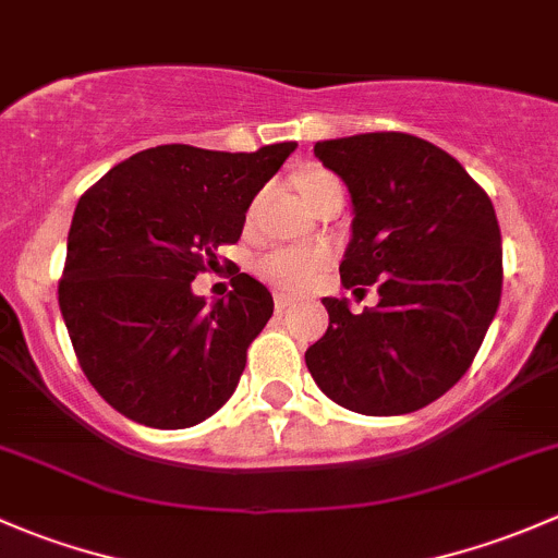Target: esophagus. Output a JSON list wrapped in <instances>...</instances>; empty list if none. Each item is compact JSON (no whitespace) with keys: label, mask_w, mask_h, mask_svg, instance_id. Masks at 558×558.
<instances>
[{"label":"esophagus","mask_w":558,"mask_h":558,"mask_svg":"<svg viewBox=\"0 0 558 558\" xmlns=\"http://www.w3.org/2000/svg\"><path fill=\"white\" fill-rule=\"evenodd\" d=\"M291 305H294V300H291L289 294H275V311L286 313Z\"/></svg>","instance_id":"obj_1"}]
</instances>
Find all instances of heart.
Listing matches in <instances>:
<instances>
[{
  "label": "heart",
  "instance_id": "obj_1",
  "mask_svg": "<svg viewBox=\"0 0 558 558\" xmlns=\"http://www.w3.org/2000/svg\"><path fill=\"white\" fill-rule=\"evenodd\" d=\"M324 172H311L305 178L313 180ZM326 258L318 251H305V247H278V251H269L267 256L258 258L256 272L267 280L269 286L280 291H289V294H300L313 286V280L318 278V272L324 269Z\"/></svg>",
  "mask_w": 558,
  "mask_h": 558
}]
</instances>
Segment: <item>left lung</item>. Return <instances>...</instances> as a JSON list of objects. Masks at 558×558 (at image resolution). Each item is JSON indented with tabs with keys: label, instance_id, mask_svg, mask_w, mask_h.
Listing matches in <instances>:
<instances>
[{
	"label": "left lung",
	"instance_id": "8db88e82",
	"mask_svg": "<svg viewBox=\"0 0 558 558\" xmlns=\"http://www.w3.org/2000/svg\"><path fill=\"white\" fill-rule=\"evenodd\" d=\"M313 154L351 191L342 286L378 283L380 300L356 315L326 296L329 329L305 364L353 413H413L459 384L497 313V213L451 154L413 134L324 140Z\"/></svg>",
	"mask_w": 558,
	"mask_h": 558
}]
</instances>
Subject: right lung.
I'll use <instances>...</instances> for the list:
<instances>
[{
  "mask_svg": "<svg viewBox=\"0 0 558 558\" xmlns=\"http://www.w3.org/2000/svg\"><path fill=\"white\" fill-rule=\"evenodd\" d=\"M156 145L112 167L81 196L66 238L59 307L88 384L154 429L210 418L234 393L272 294L238 272L207 305L191 280L238 243L253 196L294 154Z\"/></svg>",
  "mask_w": 558,
  "mask_h": 558,
  "instance_id": "add662e5",
  "label": "right lung"
}]
</instances>
